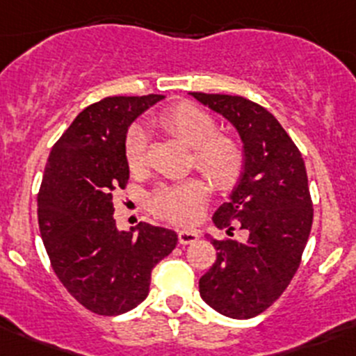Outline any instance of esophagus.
Returning <instances> with one entry per match:
<instances>
[{
	"label": "esophagus",
	"instance_id": "esophagus-1",
	"mask_svg": "<svg viewBox=\"0 0 356 356\" xmlns=\"http://www.w3.org/2000/svg\"><path fill=\"white\" fill-rule=\"evenodd\" d=\"M197 240H199V233L197 232H192V229H181V232H178V241L181 245L193 243Z\"/></svg>",
	"mask_w": 356,
	"mask_h": 356
}]
</instances>
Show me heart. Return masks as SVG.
<instances>
[{
    "label": "heart",
    "instance_id": "1",
    "mask_svg": "<svg viewBox=\"0 0 356 356\" xmlns=\"http://www.w3.org/2000/svg\"><path fill=\"white\" fill-rule=\"evenodd\" d=\"M159 124L192 147V164L219 192H229L243 177L247 156L243 145L228 134H219L216 120L202 108L179 102L159 115ZM124 163L130 173L145 170V131L134 124L124 137ZM209 200L204 179L188 178L159 186L151 195V209L177 225H193Z\"/></svg>",
    "mask_w": 356,
    "mask_h": 356
}]
</instances>
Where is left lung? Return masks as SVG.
Instances as JSON below:
<instances>
[{
  "mask_svg": "<svg viewBox=\"0 0 356 356\" xmlns=\"http://www.w3.org/2000/svg\"><path fill=\"white\" fill-rule=\"evenodd\" d=\"M236 127L243 140V177L232 200L212 216L232 236L238 226L245 243L211 238L216 262L200 277V296L216 312L250 318L269 309L302 262L314 207L302 152L266 108L241 96L192 92Z\"/></svg>",
  "mask_w": 356,
  "mask_h": 356,
  "instance_id": "left-lung-1",
  "label": "left lung"
}]
</instances>
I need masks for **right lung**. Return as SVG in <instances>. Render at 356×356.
I'll list each match as a JSON object with an SVG mask.
<instances>
[{"instance_id": "right-lung-1", "label": "right lung", "mask_w": 356, "mask_h": 356, "mask_svg": "<svg viewBox=\"0 0 356 356\" xmlns=\"http://www.w3.org/2000/svg\"><path fill=\"white\" fill-rule=\"evenodd\" d=\"M164 96H115L87 106L53 145L38 193L51 267L82 307L120 315L144 302L154 267L175 250L173 229L118 232L113 195L128 183V124Z\"/></svg>"}]
</instances>
